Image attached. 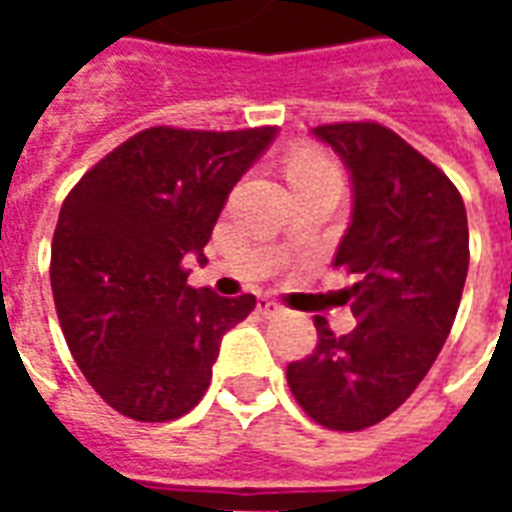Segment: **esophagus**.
<instances>
[{"mask_svg":"<svg viewBox=\"0 0 512 512\" xmlns=\"http://www.w3.org/2000/svg\"><path fill=\"white\" fill-rule=\"evenodd\" d=\"M257 310L263 312V315H279V312H282V307H279L274 299L263 296V299H257Z\"/></svg>","mask_w":512,"mask_h":512,"instance_id":"34e87169","label":"esophagus"}]
</instances>
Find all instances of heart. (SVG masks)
I'll return each instance as SVG.
<instances>
[{
    "instance_id": "1",
    "label": "heart",
    "mask_w": 512,
    "mask_h": 512,
    "mask_svg": "<svg viewBox=\"0 0 512 512\" xmlns=\"http://www.w3.org/2000/svg\"><path fill=\"white\" fill-rule=\"evenodd\" d=\"M329 172H337L329 158L318 156V153H307V156H299L288 169L290 180L310 178V175H329Z\"/></svg>"
}]
</instances>
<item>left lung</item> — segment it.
I'll return each mask as SVG.
<instances>
[{"label":"left lung","mask_w":512,"mask_h":512,"mask_svg":"<svg viewBox=\"0 0 512 512\" xmlns=\"http://www.w3.org/2000/svg\"><path fill=\"white\" fill-rule=\"evenodd\" d=\"M351 175V224L334 268L359 321L337 334L315 315L318 345L290 362L299 406L323 428L362 430L386 419L428 376L461 304L469 224L452 180L378 123L312 128Z\"/></svg>","instance_id":"1"}]
</instances>
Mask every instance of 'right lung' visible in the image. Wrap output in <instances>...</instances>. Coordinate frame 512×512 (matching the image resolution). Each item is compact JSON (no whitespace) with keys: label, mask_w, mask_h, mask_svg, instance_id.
Returning a JSON list of instances; mask_svg holds the SVG:
<instances>
[{"label":"right lung","mask_w":512,"mask_h":512,"mask_svg":"<svg viewBox=\"0 0 512 512\" xmlns=\"http://www.w3.org/2000/svg\"><path fill=\"white\" fill-rule=\"evenodd\" d=\"M277 128L156 126L101 158L65 197L51 244V290L76 365L109 406L169 422L211 384L222 337L255 310L191 288L183 260L213 224Z\"/></svg>","instance_id":"add662e5"}]
</instances>
